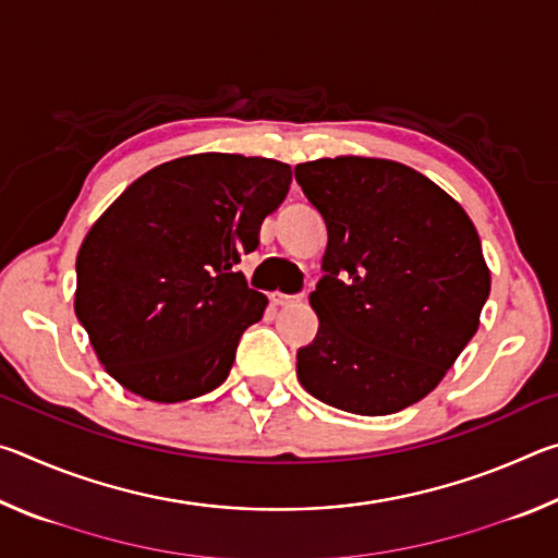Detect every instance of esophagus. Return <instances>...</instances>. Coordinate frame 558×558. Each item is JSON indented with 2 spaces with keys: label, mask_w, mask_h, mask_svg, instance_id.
Listing matches in <instances>:
<instances>
[{
  "label": "esophagus",
  "mask_w": 558,
  "mask_h": 558,
  "mask_svg": "<svg viewBox=\"0 0 558 558\" xmlns=\"http://www.w3.org/2000/svg\"><path fill=\"white\" fill-rule=\"evenodd\" d=\"M300 300H302V295H286V292H276V295H272V302L280 307L292 305V302H300Z\"/></svg>",
  "instance_id": "1"
}]
</instances>
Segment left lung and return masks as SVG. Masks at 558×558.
<instances>
[{
    "label": "left lung",
    "instance_id": "obj_1",
    "mask_svg": "<svg viewBox=\"0 0 558 558\" xmlns=\"http://www.w3.org/2000/svg\"><path fill=\"white\" fill-rule=\"evenodd\" d=\"M295 179L327 223L317 337L298 379L327 405L389 415L440 384L489 295L480 235L415 169L374 157L315 159Z\"/></svg>",
    "mask_w": 558,
    "mask_h": 558
}]
</instances>
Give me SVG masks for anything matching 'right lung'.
Instances as JSON below:
<instances>
[{"label": "right lung", "instance_id": "obj_1", "mask_svg": "<svg viewBox=\"0 0 558 558\" xmlns=\"http://www.w3.org/2000/svg\"><path fill=\"white\" fill-rule=\"evenodd\" d=\"M290 182L276 159L204 153L149 169L108 206L75 258V317L112 379L157 403L226 381L268 305L235 266Z\"/></svg>", "mask_w": 558, "mask_h": 558}]
</instances>
